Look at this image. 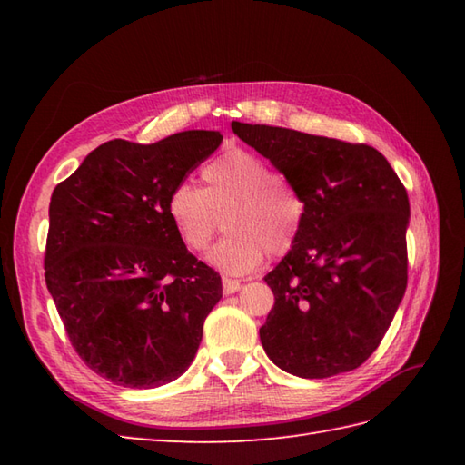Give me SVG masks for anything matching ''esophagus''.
<instances>
[{"label": "esophagus", "instance_id": "34e87169", "mask_svg": "<svg viewBox=\"0 0 465 465\" xmlns=\"http://www.w3.org/2000/svg\"><path fill=\"white\" fill-rule=\"evenodd\" d=\"M242 290V283L238 280H232V278H223V293L225 295H232L235 292Z\"/></svg>", "mask_w": 465, "mask_h": 465}]
</instances>
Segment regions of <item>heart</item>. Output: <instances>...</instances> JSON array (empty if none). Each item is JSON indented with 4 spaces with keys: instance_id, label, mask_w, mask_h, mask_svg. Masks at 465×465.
Masks as SVG:
<instances>
[{
    "instance_id": "obj_1",
    "label": "heart",
    "mask_w": 465,
    "mask_h": 465,
    "mask_svg": "<svg viewBox=\"0 0 465 465\" xmlns=\"http://www.w3.org/2000/svg\"><path fill=\"white\" fill-rule=\"evenodd\" d=\"M203 187L175 185L167 215L190 252H202L225 220L227 235L207 262L230 275H248L265 255L288 253L300 238L305 203L300 192L268 162L248 150H230L202 170Z\"/></svg>"
}]
</instances>
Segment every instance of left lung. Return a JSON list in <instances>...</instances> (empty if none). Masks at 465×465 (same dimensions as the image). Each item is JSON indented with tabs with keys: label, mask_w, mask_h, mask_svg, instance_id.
<instances>
[{
	"label": "left lung",
	"mask_w": 465,
	"mask_h": 465,
	"mask_svg": "<svg viewBox=\"0 0 465 465\" xmlns=\"http://www.w3.org/2000/svg\"><path fill=\"white\" fill-rule=\"evenodd\" d=\"M232 130L305 203L298 242L263 278L275 298L260 328L265 353L305 380L360 368L406 293V187L370 145L260 124Z\"/></svg>",
	"instance_id": "8db88e82"
}]
</instances>
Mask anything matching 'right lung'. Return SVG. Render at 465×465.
Listing matches in <instances>:
<instances>
[{
	"label": "right lung",
	"instance_id": "obj_1",
	"mask_svg": "<svg viewBox=\"0 0 465 465\" xmlns=\"http://www.w3.org/2000/svg\"><path fill=\"white\" fill-rule=\"evenodd\" d=\"M223 135L190 130L150 145L112 140L49 202L45 283L87 368L150 390L190 368L220 273L177 238L167 197Z\"/></svg>",
	"mask_w": 465,
	"mask_h": 465
}]
</instances>
